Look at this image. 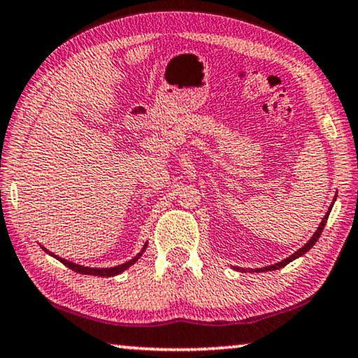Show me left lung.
<instances>
[{
  "label": "left lung",
  "mask_w": 358,
  "mask_h": 358,
  "mask_svg": "<svg viewBox=\"0 0 358 358\" xmlns=\"http://www.w3.org/2000/svg\"><path fill=\"white\" fill-rule=\"evenodd\" d=\"M338 196V195H336ZM336 196H334V200H333V205H334V201H336ZM333 205L329 206V210H328V213L324 215V217H323V221L320 222V226H318V229L315 231V234L312 236V239H310L307 243H305V245L302 247V248H299L297 252L295 253H292L291 257H287V258H284L282 262H279V263H276V265H271V266H265V268H257V269H245V268H236L237 271H241V273H262V271H273V269H279V268H282V266H286L287 263H291L292 260H295V258H299V257H302V255H305V253H307L310 248H312L315 243H317V241L320 239V236H321V232H323V229H324V224H326V221H328V216H329V211H331V208H333Z\"/></svg>",
  "instance_id": "obj_1"
}]
</instances>
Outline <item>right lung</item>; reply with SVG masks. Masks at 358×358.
<instances>
[{"instance_id": "obj_1", "label": "right lung", "mask_w": 358, "mask_h": 358, "mask_svg": "<svg viewBox=\"0 0 358 358\" xmlns=\"http://www.w3.org/2000/svg\"><path fill=\"white\" fill-rule=\"evenodd\" d=\"M41 248H43V250H45L46 253H50L51 257H55L56 260H59L61 263H63V265H66L67 268L72 269V271L80 273V274H90V276L111 278V276H116V274H121L122 271H126V269H127L129 266H132L134 263H136V262L138 260V258L142 257V253L145 252V248H147V242H145V245L142 247V250L138 252L137 255L132 258V260H129V262H126V263H122V265L113 266V268H90V266H82V265H77V263H72V262H69V260H64V258H61V257H58V255H55V253H51L50 250H46V248H45L43 245H41Z\"/></svg>"}]
</instances>
